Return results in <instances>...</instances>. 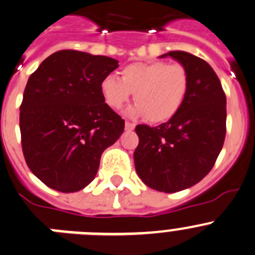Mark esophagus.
I'll list each match as a JSON object with an SVG mask.
<instances>
[{
	"label": "esophagus",
	"mask_w": 255,
	"mask_h": 255,
	"mask_svg": "<svg viewBox=\"0 0 255 255\" xmlns=\"http://www.w3.org/2000/svg\"><path fill=\"white\" fill-rule=\"evenodd\" d=\"M125 129L128 130V131H131V130L135 129V124L129 123V121H126V123H125Z\"/></svg>",
	"instance_id": "34e87169"
}]
</instances>
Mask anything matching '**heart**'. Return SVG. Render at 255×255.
Masks as SVG:
<instances>
[{
    "instance_id": "heart-1",
    "label": "heart",
    "mask_w": 255,
    "mask_h": 255,
    "mask_svg": "<svg viewBox=\"0 0 255 255\" xmlns=\"http://www.w3.org/2000/svg\"><path fill=\"white\" fill-rule=\"evenodd\" d=\"M189 86L190 79L183 65L137 62L124 67L121 80L113 75L106 76L101 81V94L114 110H119L134 94L136 104L129 110L130 115L146 116L150 123L161 124L179 113Z\"/></svg>"
}]
</instances>
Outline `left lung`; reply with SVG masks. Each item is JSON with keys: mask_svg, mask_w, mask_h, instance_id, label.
<instances>
[{"mask_svg": "<svg viewBox=\"0 0 255 255\" xmlns=\"http://www.w3.org/2000/svg\"><path fill=\"white\" fill-rule=\"evenodd\" d=\"M190 79L188 95L173 119L155 128H135L139 145L135 169L157 191L176 193L195 185L213 169L227 132V98L207 61L185 51H170Z\"/></svg>", "mask_w": 255, "mask_h": 255, "instance_id": "8db88e82", "label": "left lung"}]
</instances>
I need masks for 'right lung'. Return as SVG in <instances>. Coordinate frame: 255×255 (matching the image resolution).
Here are the masks:
<instances>
[{
    "label": "right lung",
    "instance_id": "add662e5",
    "mask_svg": "<svg viewBox=\"0 0 255 255\" xmlns=\"http://www.w3.org/2000/svg\"><path fill=\"white\" fill-rule=\"evenodd\" d=\"M118 67L111 57L61 50L28 77L20 106L22 152L48 188L75 193L89 185L104 150L124 132L125 121L101 94V81Z\"/></svg>",
    "mask_w": 255,
    "mask_h": 255
}]
</instances>
